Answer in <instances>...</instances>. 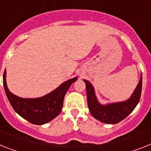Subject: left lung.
Instances as JSON below:
<instances>
[{
  "label": "left lung",
  "mask_w": 151,
  "mask_h": 151,
  "mask_svg": "<svg viewBox=\"0 0 151 151\" xmlns=\"http://www.w3.org/2000/svg\"><path fill=\"white\" fill-rule=\"evenodd\" d=\"M86 85V92L88 106L90 112L94 118L103 123L117 124L129 115L137 106L140 99L142 89V76L135 88L133 95L128 100L111 105H101L95 97L93 86L88 81L84 80Z\"/></svg>",
  "instance_id": "8db88e82"
}]
</instances>
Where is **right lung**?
I'll list each match as a JSON object with an SVG mask.
<instances>
[{"label":"right lung","instance_id":"1","mask_svg":"<svg viewBox=\"0 0 151 151\" xmlns=\"http://www.w3.org/2000/svg\"><path fill=\"white\" fill-rule=\"evenodd\" d=\"M6 71L3 76L5 92L14 111L22 118L34 124H43L50 122L61 112L64 97L77 77L65 82L51 93L38 99H22L12 94L6 84Z\"/></svg>","mask_w":151,"mask_h":151}]
</instances>
